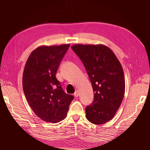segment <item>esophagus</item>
I'll use <instances>...</instances> for the list:
<instances>
[{
  "instance_id": "obj_1",
  "label": "esophagus",
  "mask_w": 150,
  "mask_h": 150,
  "mask_svg": "<svg viewBox=\"0 0 150 150\" xmlns=\"http://www.w3.org/2000/svg\"><path fill=\"white\" fill-rule=\"evenodd\" d=\"M79 95V93L78 91H75V92L74 93V96L75 97H78Z\"/></svg>"
}]
</instances>
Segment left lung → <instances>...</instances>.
<instances>
[{"instance_id": "obj_1", "label": "left lung", "mask_w": 150, "mask_h": 150, "mask_svg": "<svg viewBox=\"0 0 150 150\" xmlns=\"http://www.w3.org/2000/svg\"><path fill=\"white\" fill-rule=\"evenodd\" d=\"M71 49L84 65L93 86L94 99L86 106V117L95 124L107 122L118 110L125 92L120 63L104 45L77 44Z\"/></svg>"}]
</instances>
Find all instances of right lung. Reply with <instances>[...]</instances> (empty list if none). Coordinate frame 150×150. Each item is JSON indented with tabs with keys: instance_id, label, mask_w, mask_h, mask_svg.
I'll use <instances>...</instances> for the list:
<instances>
[{
	"instance_id": "right-lung-1",
	"label": "right lung",
	"mask_w": 150,
	"mask_h": 150,
	"mask_svg": "<svg viewBox=\"0 0 150 150\" xmlns=\"http://www.w3.org/2000/svg\"><path fill=\"white\" fill-rule=\"evenodd\" d=\"M69 44L41 46L25 65L22 86L26 100L42 120L57 123L67 116L73 96L65 93L55 75Z\"/></svg>"
}]
</instances>
